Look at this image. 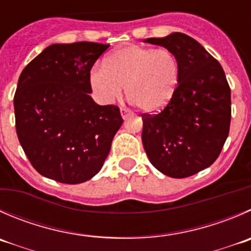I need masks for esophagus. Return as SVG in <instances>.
Instances as JSON below:
<instances>
[{
	"label": "esophagus",
	"instance_id": "1",
	"mask_svg": "<svg viewBox=\"0 0 251 251\" xmlns=\"http://www.w3.org/2000/svg\"><path fill=\"white\" fill-rule=\"evenodd\" d=\"M121 116H123V119H126L127 118V116H130V115H132V111L131 110H128V109H126V108H121Z\"/></svg>",
	"mask_w": 251,
	"mask_h": 251
}]
</instances>
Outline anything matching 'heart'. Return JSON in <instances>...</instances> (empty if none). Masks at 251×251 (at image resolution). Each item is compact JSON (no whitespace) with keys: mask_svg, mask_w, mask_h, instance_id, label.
Instances as JSON below:
<instances>
[{"mask_svg":"<svg viewBox=\"0 0 251 251\" xmlns=\"http://www.w3.org/2000/svg\"><path fill=\"white\" fill-rule=\"evenodd\" d=\"M180 78L176 56L168 49L128 45L114 51L103 66L92 70L91 87L103 103L127 98L146 113L159 111L172 100Z\"/></svg>","mask_w":251,"mask_h":251,"instance_id":"heart-1","label":"heart"}]
</instances>
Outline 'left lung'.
Masks as SVG:
<instances>
[{
  "label": "left lung",
  "mask_w": 251,
  "mask_h": 251,
  "mask_svg": "<svg viewBox=\"0 0 251 251\" xmlns=\"http://www.w3.org/2000/svg\"><path fill=\"white\" fill-rule=\"evenodd\" d=\"M176 56L180 78L172 100L158 114H142V143L163 174L186 177L210 167L229 133L230 88L221 64L182 33L148 38Z\"/></svg>",
  "instance_id": "1"
}]
</instances>
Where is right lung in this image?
<instances>
[{
    "label": "right lung",
    "instance_id": "obj_1",
    "mask_svg": "<svg viewBox=\"0 0 251 251\" xmlns=\"http://www.w3.org/2000/svg\"><path fill=\"white\" fill-rule=\"evenodd\" d=\"M109 45L52 44L19 76L14 94L16 130L39 174L62 184L93 177L123 124L116 105L92 99L91 70Z\"/></svg>",
    "mask_w": 251,
    "mask_h": 251
}]
</instances>
